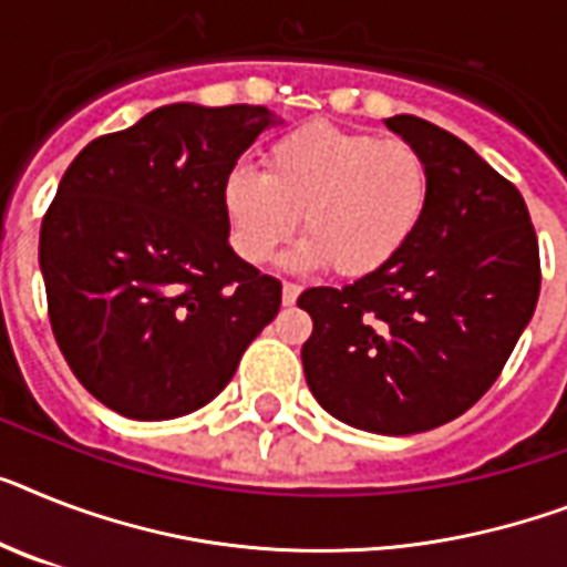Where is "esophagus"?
Listing matches in <instances>:
<instances>
[{"label":"esophagus","mask_w":567,"mask_h":567,"mask_svg":"<svg viewBox=\"0 0 567 567\" xmlns=\"http://www.w3.org/2000/svg\"><path fill=\"white\" fill-rule=\"evenodd\" d=\"M298 295H301V287H298V284H289V280H284V303H287V307H292V303L298 301Z\"/></svg>","instance_id":"esophagus-1"}]
</instances>
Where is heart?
<instances>
[{
    "label": "heart",
    "instance_id": "heart-1",
    "mask_svg": "<svg viewBox=\"0 0 567 567\" xmlns=\"http://www.w3.org/2000/svg\"><path fill=\"white\" fill-rule=\"evenodd\" d=\"M429 196L432 176L414 144L327 121L275 138L264 150V173L237 165L223 182L231 246L246 264L272 260L301 217L307 237L289 266H333L341 278L394 264L417 234Z\"/></svg>",
    "mask_w": 567,
    "mask_h": 567
}]
</instances>
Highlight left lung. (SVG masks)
Returning a JSON list of instances; mask_svg holds the SVG:
<instances>
[{
	"instance_id": "left-lung-1",
	"label": "left lung",
	"mask_w": 567,
	"mask_h": 567,
	"mask_svg": "<svg viewBox=\"0 0 567 567\" xmlns=\"http://www.w3.org/2000/svg\"><path fill=\"white\" fill-rule=\"evenodd\" d=\"M423 153L432 196L394 264L348 287H312L303 377L336 420L417 434L461 417L489 391L539 301L530 214L457 135L414 115L385 118Z\"/></svg>"
}]
</instances>
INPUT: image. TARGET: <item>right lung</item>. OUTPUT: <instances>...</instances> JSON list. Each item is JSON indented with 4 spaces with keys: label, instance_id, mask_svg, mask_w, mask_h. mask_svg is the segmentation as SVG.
Returning a JSON list of instances; mask_svg holds the SVG:
<instances>
[{
    "label": "right lung",
    "instance_id": "obj_1",
    "mask_svg": "<svg viewBox=\"0 0 567 567\" xmlns=\"http://www.w3.org/2000/svg\"><path fill=\"white\" fill-rule=\"evenodd\" d=\"M266 106L171 104L78 153L40 228L49 318L89 394L173 420L231 382L280 310V280L228 246L223 182Z\"/></svg>",
    "mask_w": 567,
    "mask_h": 567
}]
</instances>
